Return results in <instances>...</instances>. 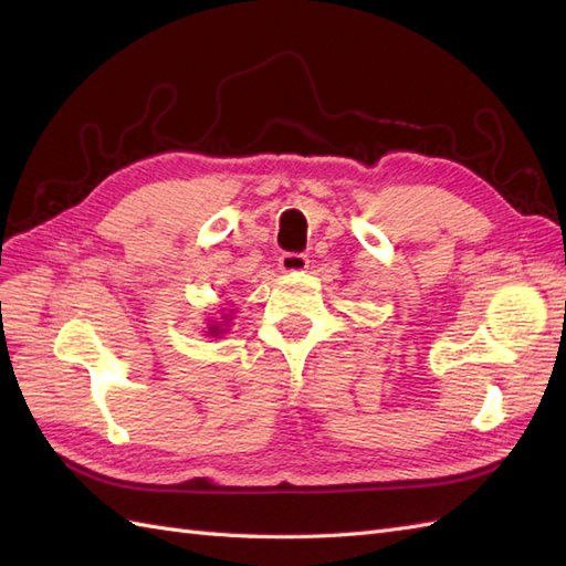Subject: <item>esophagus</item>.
<instances>
[{"label": "esophagus", "instance_id": "esophagus-1", "mask_svg": "<svg viewBox=\"0 0 566 566\" xmlns=\"http://www.w3.org/2000/svg\"><path fill=\"white\" fill-rule=\"evenodd\" d=\"M306 268H308V255H303V253H284L280 258L282 272H303Z\"/></svg>", "mask_w": 566, "mask_h": 566}]
</instances>
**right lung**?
Instances as JSON below:
<instances>
[{"label": "right lung", "mask_w": 566, "mask_h": 566, "mask_svg": "<svg viewBox=\"0 0 566 566\" xmlns=\"http://www.w3.org/2000/svg\"><path fill=\"white\" fill-rule=\"evenodd\" d=\"M210 332H212V335H220V325H212Z\"/></svg>", "instance_id": "add662e5"}]
</instances>
